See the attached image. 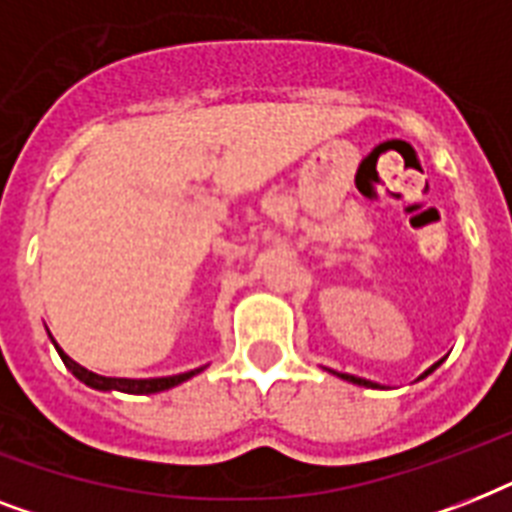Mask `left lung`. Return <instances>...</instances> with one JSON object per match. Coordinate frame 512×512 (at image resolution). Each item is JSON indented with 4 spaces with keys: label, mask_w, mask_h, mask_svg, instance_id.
<instances>
[{
    "label": "left lung",
    "mask_w": 512,
    "mask_h": 512,
    "mask_svg": "<svg viewBox=\"0 0 512 512\" xmlns=\"http://www.w3.org/2000/svg\"><path fill=\"white\" fill-rule=\"evenodd\" d=\"M444 364V358H441V361H436V364L430 366V369H425V372L420 374V377H417V380H425V377H428V374H433L438 369V366ZM337 377H342V380H348V382H353V385H361V388H380V385H377V382H372V380H364V377H356V374H345V372H335Z\"/></svg>",
    "instance_id": "left-lung-1"
}]
</instances>
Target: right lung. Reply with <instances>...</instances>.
Returning a JSON list of instances; mask_svg holds the SVG:
<instances>
[{
	"label": "right lung",
	"instance_id": "add662e5",
	"mask_svg": "<svg viewBox=\"0 0 512 512\" xmlns=\"http://www.w3.org/2000/svg\"><path fill=\"white\" fill-rule=\"evenodd\" d=\"M52 345H55V350H58V356L63 358V364L68 366V372L74 374L76 380H82L84 385H90V388H95V390H119V393H132V396H148V393H162V390L175 388V385H180V382L191 380L193 374L204 372V366H199V369H191V372L172 374V377H148V380H130V377H103V374H95V372H90V369H84L82 364H76L74 358L66 356V350L60 348L55 340H52Z\"/></svg>",
	"mask_w": 512,
	"mask_h": 512
}]
</instances>
